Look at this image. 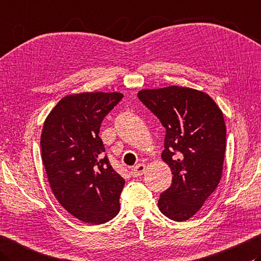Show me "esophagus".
<instances>
[{
    "label": "esophagus",
    "mask_w": 261,
    "mask_h": 261,
    "mask_svg": "<svg viewBox=\"0 0 261 261\" xmlns=\"http://www.w3.org/2000/svg\"><path fill=\"white\" fill-rule=\"evenodd\" d=\"M145 172H146V165L145 164H138L131 170V174H132V176L137 177V176H140V175L144 174Z\"/></svg>",
    "instance_id": "1"
}]
</instances>
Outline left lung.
<instances>
[{
	"label": "left lung",
	"mask_w": 261,
	"mask_h": 261,
	"mask_svg": "<svg viewBox=\"0 0 261 261\" xmlns=\"http://www.w3.org/2000/svg\"><path fill=\"white\" fill-rule=\"evenodd\" d=\"M138 98L166 129L162 158L173 177L158 208L173 221H188L221 181L226 146L222 111L211 96L187 87L142 89Z\"/></svg>",
	"instance_id": "left-lung-1"
}]
</instances>
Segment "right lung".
Returning a JSON list of instances; mask_svg holds the SVG:
<instances>
[{
  "instance_id": "obj_1",
  "label": "right lung",
  "mask_w": 261,
  "mask_h": 261,
  "mask_svg": "<svg viewBox=\"0 0 261 261\" xmlns=\"http://www.w3.org/2000/svg\"><path fill=\"white\" fill-rule=\"evenodd\" d=\"M123 98L120 93L65 96L44 122L42 160L54 196L71 215L94 225L120 212L124 178L104 155L98 136L104 117Z\"/></svg>"
}]
</instances>
